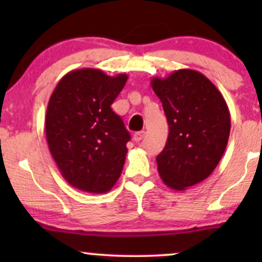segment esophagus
Listing matches in <instances>:
<instances>
[{
    "label": "esophagus",
    "instance_id": "34e87169",
    "mask_svg": "<svg viewBox=\"0 0 262 262\" xmlns=\"http://www.w3.org/2000/svg\"><path fill=\"white\" fill-rule=\"evenodd\" d=\"M144 135H145V132H137V133H134V135H133V140L138 143V141H140L141 139H143Z\"/></svg>",
    "mask_w": 262,
    "mask_h": 262
}]
</instances>
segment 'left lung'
<instances>
[{
  "label": "left lung",
  "mask_w": 262,
  "mask_h": 262,
  "mask_svg": "<svg viewBox=\"0 0 262 262\" xmlns=\"http://www.w3.org/2000/svg\"><path fill=\"white\" fill-rule=\"evenodd\" d=\"M169 123L166 145L156 158L167 187L185 191L214 171L227 148L230 113L223 95L200 71L180 69L152 77Z\"/></svg>",
  "instance_id": "1"
}]
</instances>
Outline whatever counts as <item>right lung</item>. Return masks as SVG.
<instances>
[{"label": "right lung", "instance_id": "1", "mask_svg": "<svg viewBox=\"0 0 262 262\" xmlns=\"http://www.w3.org/2000/svg\"><path fill=\"white\" fill-rule=\"evenodd\" d=\"M127 74L108 76L79 69L59 81L45 116L48 146L69 185L89 193H106L121 176L130 134L111 104Z\"/></svg>", "mask_w": 262, "mask_h": 262}]
</instances>
